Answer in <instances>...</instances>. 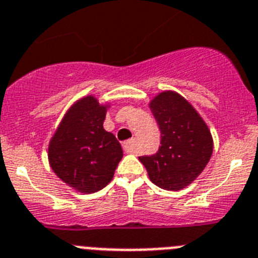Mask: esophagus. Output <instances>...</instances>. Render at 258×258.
I'll return each mask as SVG.
<instances>
[{
    "label": "esophagus",
    "instance_id": "esophagus-1",
    "mask_svg": "<svg viewBox=\"0 0 258 258\" xmlns=\"http://www.w3.org/2000/svg\"><path fill=\"white\" fill-rule=\"evenodd\" d=\"M122 146H123V150L126 151V153H136L137 140L136 139H131V140L128 141H124V143L122 144Z\"/></svg>",
    "mask_w": 258,
    "mask_h": 258
}]
</instances>
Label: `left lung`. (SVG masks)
I'll return each mask as SVG.
<instances>
[{
	"instance_id": "obj_1",
	"label": "left lung",
	"mask_w": 258,
	"mask_h": 258,
	"mask_svg": "<svg viewBox=\"0 0 258 258\" xmlns=\"http://www.w3.org/2000/svg\"><path fill=\"white\" fill-rule=\"evenodd\" d=\"M150 109L160 130V146L153 155L139 159L154 184L173 191L184 188L210 160V131L195 108L174 91L155 96Z\"/></svg>"
}]
</instances>
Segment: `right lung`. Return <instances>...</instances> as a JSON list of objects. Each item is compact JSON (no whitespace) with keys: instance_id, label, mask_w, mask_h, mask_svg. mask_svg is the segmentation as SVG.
<instances>
[{"instance_id":"right-lung-1","label":"right lung","mask_w":258,"mask_h":258,"mask_svg":"<svg viewBox=\"0 0 258 258\" xmlns=\"http://www.w3.org/2000/svg\"><path fill=\"white\" fill-rule=\"evenodd\" d=\"M107 107L93 96L79 100L66 113L48 149L53 172L83 194L104 188L123 153L115 136L103 128Z\"/></svg>"}]
</instances>
